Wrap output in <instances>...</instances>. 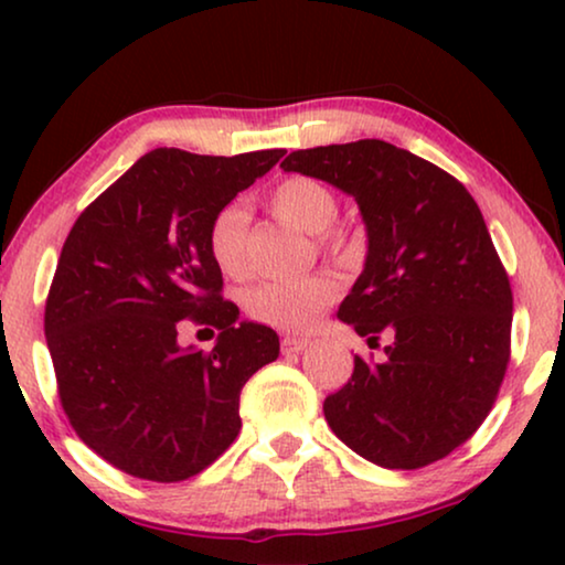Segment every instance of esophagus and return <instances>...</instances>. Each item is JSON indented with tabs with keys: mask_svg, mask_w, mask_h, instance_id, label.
Instances as JSON below:
<instances>
[{
	"mask_svg": "<svg viewBox=\"0 0 565 565\" xmlns=\"http://www.w3.org/2000/svg\"><path fill=\"white\" fill-rule=\"evenodd\" d=\"M308 344H311L308 339L288 334V337H282V354H298V352H303Z\"/></svg>",
	"mask_w": 565,
	"mask_h": 565,
	"instance_id": "1",
	"label": "esophagus"
}]
</instances>
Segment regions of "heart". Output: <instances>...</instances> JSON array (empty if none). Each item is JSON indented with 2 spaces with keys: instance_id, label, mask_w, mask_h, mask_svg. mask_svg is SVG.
Wrapping results in <instances>:
<instances>
[{
  "instance_id": "b5f03b06",
  "label": "heart",
  "mask_w": 565,
  "mask_h": 565,
  "mask_svg": "<svg viewBox=\"0 0 565 565\" xmlns=\"http://www.w3.org/2000/svg\"><path fill=\"white\" fill-rule=\"evenodd\" d=\"M269 207L280 221L306 234H316V242L323 252L352 254L360 246L358 231L334 223L339 218L337 192L316 177L296 174L282 180L269 192ZM246 236H249V218L242 205H226L213 215L207 226V252L223 275H249ZM337 296V277L313 273L292 277V280H267L257 285L246 296V308L262 323L300 331L311 327L323 308L334 303Z\"/></svg>"
}]
</instances>
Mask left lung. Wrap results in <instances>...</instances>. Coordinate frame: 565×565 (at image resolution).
Returning <instances> with one entry per match:
<instances>
[{"mask_svg": "<svg viewBox=\"0 0 565 565\" xmlns=\"http://www.w3.org/2000/svg\"><path fill=\"white\" fill-rule=\"evenodd\" d=\"M285 172L350 192L367 223L365 273L339 319L377 342L323 401L329 427L391 470L443 460L497 404L512 360V285L466 184L398 146L365 138L298 149Z\"/></svg>", "mask_w": 565, "mask_h": 565, "instance_id": "8db88e82", "label": "left lung"}]
</instances>
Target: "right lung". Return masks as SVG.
I'll use <instances>...</instances> for the list:
<instances>
[{
	"mask_svg": "<svg viewBox=\"0 0 565 565\" xmlns=\"http://www.w3.org/2000/svg\"><path fill=\"white\" fill-rule=\"evenodd\" d=\"M282 153L153 149L68 231L43 319L58 401L122 473L177 483L218 460L242 429L244 383L280 354L273 329L236 323L207 226ZM188 320L222 331L213 351L179 350Z\"/></svg>",
	"mask_w": 565,
	"mask_h": 565,
	"instance_id": "1",
	"label": "right lung"
}]
</instances>
